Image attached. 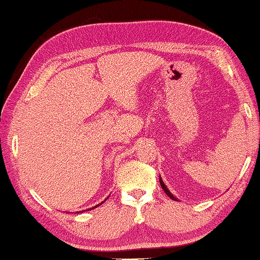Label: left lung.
<instances>
[{
	"label": "left lung",
	"mask_w": 260,
	"mask_h": 260,
	"mask_svg": "<svg viewBox=\"0 0 260 260\" xmlns=\"http://www.w3.org/2000/svg\"><path fill=\"white\" fill-rule=\"evenodd\" d=\"M160 185H161V187H162V190L165 191V193H166L168 197H170V198H172V200H174V201H178V200H177V198H175V197L173 196V194H172V193H171V192H170V190H168V188H167V186H166V185H165V184H164V181H162V179H161V177H160Z\"/></svg>",
	"instance_id": "1"
}]
</instances>
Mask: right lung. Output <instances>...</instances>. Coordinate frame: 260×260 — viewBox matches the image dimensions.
<instances>
[{"label": "right lung", "mask_w": 260, "mask_h": 260, "mask_svg": "<svg viewBox=\"0 0 260 260\" xmlns=\"http://www.w3.org/2000/svg\"><path fill=\"white\" fill-rule=\"evenodd\" d=\"M104 202H105V201H104ZM104 202H101V203H100V204H103V203H104ZM100 204H98V205H95V207H94V208H96V207H99V205H100ZM94 208H90V209H94Z\"/></svg>", "instance_id": "right-lung-1"}]
</instances>
